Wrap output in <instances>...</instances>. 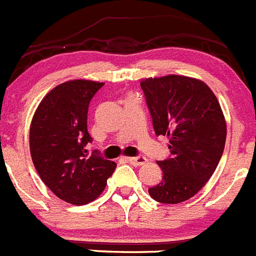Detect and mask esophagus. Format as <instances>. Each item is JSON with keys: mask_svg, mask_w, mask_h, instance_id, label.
I'll return each instance as SVG.
<instances>
[{"mask_svg": "<svg viewBox=\"0 0 256 256\" xmlns=\"http://www.w3.org/2000/svg\"><path fill=\"white\" fill-rule=\"evenodd\" d=\"M126 160L128 162V163H131L132 166H144L145 163L148 162V159L145 156H135V158H126Z\"/></svg>", "mask_w": 256, "mask_h": 256, "instance_id": "esophagus-1", "label": "esophagus"}]
</instances>
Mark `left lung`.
Segmentation results:
<instances>
[{
	"label": "left lung",
	"mask_w": 256,
	"mask_h": 256,
	"mask_svg": "<svg viewBox=\"0 0 256 256\" xmlns=\"http://www.w3.org/2000/svg\"><path fill=\"white\" fill-rule=\"evenodd\" d=\"M156 135L169 139L172 156L158 162L163 180L149 188L158 202L176 204L206 186L225 149L226 120L211 88L197 78L169 74L140 82Z\"/></svg>",
	"instance_id": "left-lung-1"
}]
</instances>
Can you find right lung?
<instances>
[{
	"label": "right lung",
	"instance_id": "right-lung-1",
	"mask_svg": "<svg viewBox=\"0 0 256 256\" xmlns=\"http://www.w3.org/2000/svg\"><path fill=\"white\" fill-rule=\"evenodd\" d=\"M102 82L72 80L46 93L30 125V154L44 184L66 204L82 206L100 197L116 163L92 154L88 106Z\"/></svg>",
	"mask_w": 256,
	"mask_h": 256
}]
</instances>
